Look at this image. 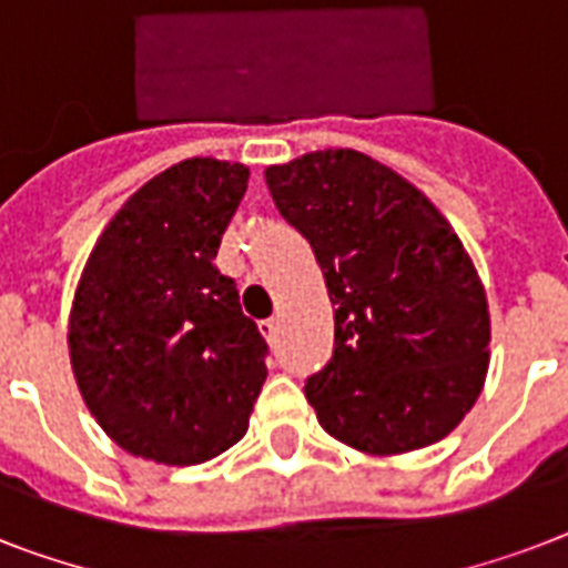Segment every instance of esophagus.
Masks as SVG:
<instances>
[{
	"label": "esophagus",
	"instance_id": "obj_1",
	"mask_svg": "<svg viewBox=\"0 0 568 568\" xmlns=\"http://www.w3.org/2000/svg\"><path fill=\"white\" fill-rule=\"evenodd\" d=\"M258 329H262V336L267 338V342H276V336H280V318H267L258 324Z\"/></svg>",
	"mask_w": 568,
	"mask_h": 568
}]
</instances>
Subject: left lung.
Wrapping results in <instances>:
<instances>
[{
	"label": "left lung",
	"mask_w": 568,
	"mask_h": 568,
	"mask_svg": "<svg viewBox=\"0 0 568 568\" xmlns=\"http://www.w3.org/2000/svg\"><path fill=\"white\" fill-rule=\"evenodd\" d=\"M276 209L310 241L336 306L333 359L306 377L321 427L365 454L448 436L489 365V310L439 209L356 150L274 164Z\"/></svg>",
	"instance_id": "left-lung-1"
}]
</instances>
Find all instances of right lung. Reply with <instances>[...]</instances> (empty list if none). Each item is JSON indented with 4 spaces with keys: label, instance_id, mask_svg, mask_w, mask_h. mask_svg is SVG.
I'll list each match as a JSON object with an SVG mask.
<instances>
[{
    "label": "right lung",
    "instance_id": "right-lung-1",
    "mask_svg": "<svg viewBox=\"0 0 568 568\" xmlns=\"http://www.w3.org/2000/svg\"><path fill=\"white\" fill-rule=\"evenodd\" d=\"M250 171L185 159L129 196L97 241L70 312L84 404L120 448L196 466L247 433L267 342L214 265Z\"/></svg>",
    "mask_w": 568,
    "mask_h": 568
}]
</instances>
